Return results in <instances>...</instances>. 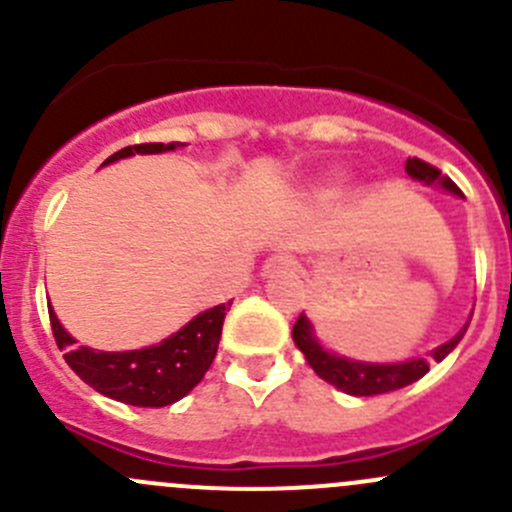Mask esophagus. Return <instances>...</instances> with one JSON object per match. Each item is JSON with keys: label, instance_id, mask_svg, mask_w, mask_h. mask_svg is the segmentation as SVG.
Listing matches in <instances>:
<instances>
[{"label": "esophagus", "instance_id": "esophagus-1", "mask_svg": "<svg viewBox=\"0 0 512 512\" xmlns=\"http://www.w3.org/2000/svg\"><path fill=\"white\" fill-rule=\"evenodd\" d=\"M294 270V257L289 252H275L272 257H267L265 265H262V275L265 277H280Z\"/></svg>", "mask_w": 512, "mask_h": 512}]
</instances>
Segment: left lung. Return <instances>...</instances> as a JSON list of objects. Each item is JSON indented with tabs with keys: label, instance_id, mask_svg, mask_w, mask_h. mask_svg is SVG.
Here are the masks:
<instances>
[{
	"label": "left lung",
	"instance_id": "obj_1",
	"mask_svg": "<svg viewBox=\"0 0 512 512\" xmlns=\"http://www.w3.org/2000/svg\"><path fill=\"white\" fill-rule=\"evenodd\" d=\"M406 173L426 185H441V188L451 190L453 195H463L461 188H458L448 175H443L436 165L426 163V160L421 158L406 160ZM466 329L468 324L451 339V342L433 349L431 359H411V361H404V364H364V361H349L344 359V356H334L324 352V349L319 347L317 339H314L312 324H309V319L304 317V314H299V319L294 322L292 339L299 347V352L304 354V359L309 361V366H312V369L317 371V376H322L324 381H329L332 386L342 389L344 394L376 396V394H386V391L404 389V386L414 384V381L421 379L423 374H428L431 361L446 359V356L453 352V347L461 342Z\"/></svg>",
	"mask_w": 512,
	"mask_h": 512
}]
</instances>
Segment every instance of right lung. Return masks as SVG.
<instances>
[{
	"label": "right lung",
	"mask_w": 512,
	"mask_h": 512,
	"mask_svg": "<svg viewBox=\"0 0 512 512\" xmlns=\"http://www.w3.org/2000/svg\"><path fill=\"white\" fill-rule=\"evenodd\" d=\"M175 146L183 143H138V146L121 148L106 158V163L133 153L173 151ZM227 304H232V299ZM225 309V304H218L190 319L180 332L163 339L156 347L136 349V352H96L89 347H76L74 337L61 327L54 309H49V322L56 347L64 349L66 364L84 384L123 404L160 409L183 399L210 369L218 354Z\"/></svg>",
	"instance_id": "add662e5"
}]
</instances>
